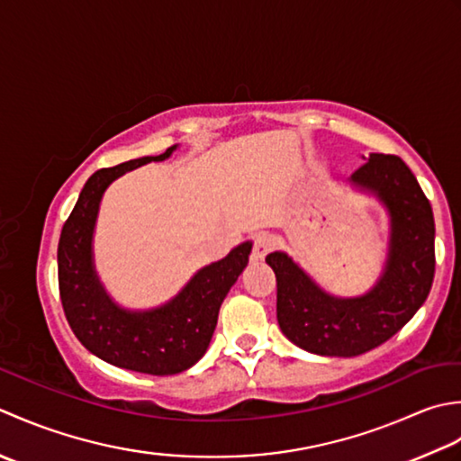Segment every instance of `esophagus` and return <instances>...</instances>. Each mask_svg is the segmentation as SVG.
Masks as SVG:
<instances>
[{"instance_id": "esophagus-1", "label": "esophagus", "mask_w": 461, "mask_h": 461, "mask_svg": "<svg viewBox=\"0 0 461 461\" xmlns=\"http://www.w3.org/2000/svg\"><path fill=\"white\" fill-rule=\"evenodd\" d=\"M272 247H275V242H272L270 234H257L255 240H252V258L262 260L272 250Z\"/></svg>"}]
</instances>
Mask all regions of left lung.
I'll use <instances>...</instances> for the list:
<instances>
[{"instance_id": "obj_1", "label": "left lung", "mask_w": 461, "mask_h": 461, "mask_svg": "<svg viewBox=\"0 0 461 461\" xmlns=\"http://www.w3.org/2000/svg\"><path fill=\"white\" fill-rule=\"evenodd\" d=\"M350 183L378 196L390 212V247L382 276L354 298L324 293L285 252H270L280 330L321 356H358L384 344L426 303L436 270V224L414 173L396 155L372 153Z\"/></svg>"}]
</instances>
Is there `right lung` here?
<instances>
[{
  "label": "right lung",
  "mask_w": 461,
  "mask_h": 461,
  "mask_svg": "<svg viewBox=\"0 0 461 461\" xmlns=\"http://www.w3.org/2000/svg\"><path fill=\"white\" fill-rule=\"evenodd\" d=\"M175 149L93 173L63 224L58 247L59 294L73 334L101 360L153 375L178 374L203 358L222 300L247 267L252 249L250 242L239 244L222 260L201 268L181 293L158 308L133 312L113 303L93 267L91 242L101 196L121 175L165 161Z\"/></svg>",
  "instance_id": "1"
}]
</instances>
